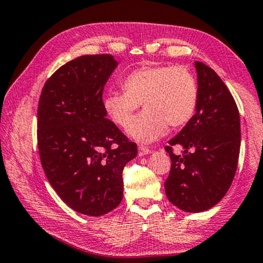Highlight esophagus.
I'll use <instances>...</instances> for the list:
<instances>
[{"label":"esophagus","instance_id":"obj_1","mask_svg":"<svg viewBox=\"0 0 263 263\" xmlns=\"http://www.w3.org/2000/svg\"><path fill=\"white\" fill-rule=\"evenodd\" d=\"M151 150L150 148H147V147H145V146H139L138 147V155L140 156V157H143V156H145V155H150L151 154Z\"/></svg>","mask_w":263,"mask_h":263}]
</instances>
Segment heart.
<instances>
[{"label":"heart","instance_id":"obj_1","mask_svg":"<svg viewBox=\"0 0 263 263\" xmlns=\"http://www.w3.org/2000/svg\"><path fill=\"white\" fill-rule=\"evenodd\" d=\"M124 88L108 92L104 107L116 124L126 128L143 103V115L127 130L139 143L155 142L166 132L167 125H185L197 107V81L189 69L181 66L136 68L125 78Z\"/></svg>","mask_w":263,"mask_h":263}]
</instances>
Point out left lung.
<instances>
[{"label": "left lung", "instance_id": "1", "mask_svg": "<svg viewBox=\"0 0 263 263\" xmlns=\"http://www.w3.org/2000/svg\"><path fill=\"white\" fill-rule=\"evenodd\" d=\"M198 84L196 113L165 150L171 158L165 194L175 206L201 213L216 205L229 190L241 146L240 113L216 72L195 61ZM181 146L182 155L172 148Z\"/></svg>", "mask_w": 263, "mask_h": 263}]
</instances>
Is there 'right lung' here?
Segmentation results:
<instances>
[{
    "instance_id": "right-lung-1",
    "label": "right lung",
    "mask_w": 263,
    "mask_h": 263,
    "mask_svg": "<svg viewBox=\"0 0 263 263\" xmlns=\"http://www.w3.org/2000/svg\"><path fill=\"white\" fill-rule=\"evenodd\" d=\"M117 66L109 54L74 59L46 81L39 100L37 146L46 177L66 204L88 216L120 204L124 166L138 151L106 118L104 86Z\"/></svg>"
}]
</instances>
